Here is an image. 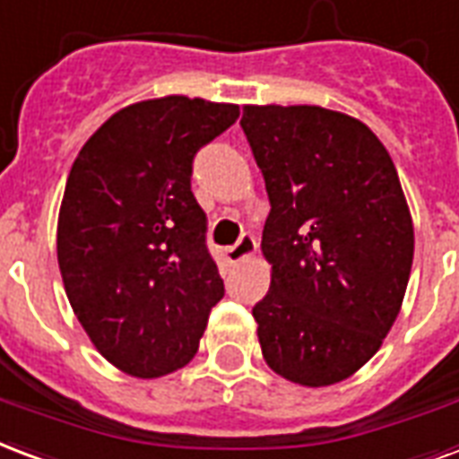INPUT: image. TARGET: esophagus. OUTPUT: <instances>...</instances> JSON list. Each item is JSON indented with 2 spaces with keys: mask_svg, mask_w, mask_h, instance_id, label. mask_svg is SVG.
Listing matches in <instances>:
<instances>
[{
  "mask_svg": "<svg viewBox=\"0 0 459 459\" xmlns=\"http://www.w3.org/2000/svg\"><path fill=\"white\" fill-rule=\"evenodd\" d=\"M256 239H254V234L244 232L242 237H239V242L234 244V247H227L225 249V258L230 261V264H239V261H244L247 256H251V254H256Z\"/></svg>",
  "mask_w": 459,
  "mask_h": 459,
  "instance_id": "obj_1",
  "label": "esophagus"
}]
</instances>
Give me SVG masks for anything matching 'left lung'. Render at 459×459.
I'll use <instances>...</instances> for the list:
<instances>
[{"instance_id": "8db88e82", "label": "left lung", "mask_w": 459, "mask_h": 459, "mask_svg": "<svg viewBox=\"0 0 459 459\" xmlns=\"http://www.w3.org/2000/svg\"><path fill=\"white\" fill-rule=\"evenodd\" d=\"M266 181L271 288L251 315L271 370L326 387L363 368L397 319L413 225L394 161L370 127L319 106H244Z\"/></svg>"}]
</instances>
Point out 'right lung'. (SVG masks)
Instances as JSON below:
<instances>
[{
  "instance_id": "1",
  "label": "right lung",
  "mask_w": 459,
  "mask_h": 459,
  "mask_svg": "<svg viewBox=\"0 0 459 459\" xmlns=\"http://www.w3.org/2000/svg\"><path fill=\"white\" fill-rule=\"evenodd\" d=\"M239 106L164 96L113 113L72 164L57 220L65 292L108 363L161 377L198 351L225 295L191 191L193 157Z\"/></svg>"
}]
</instances>
